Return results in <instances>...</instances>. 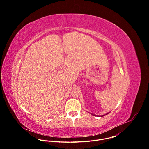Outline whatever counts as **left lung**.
<instances>
[{"instance_id": "8db88e82", "label": "left lung", "mask_w": 149, "mask_h": 149, "mask_svg": "<svg viewBox=\"0 0 149 149\" xmlns=\"http://www.w3.org/2000/svg\"><path fill=\"white\" fill-rule=\"evenodd\" d=\"M109 114V113H107V114H104V115H101V116H97V115H95V114H91L93 116H98V117H103V116H105V115H107V114Z\"/></svg>"}]
</instances>
